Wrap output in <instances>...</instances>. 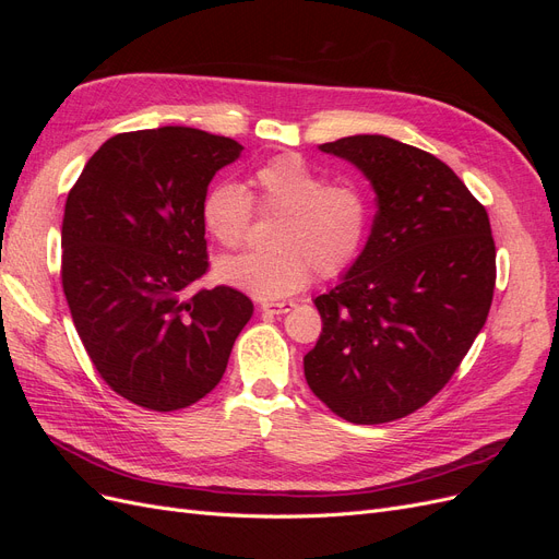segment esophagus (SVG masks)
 Segmentation results:
<instances>
[{"instance_id":"obj_1","label":"esophagus","mask_w":559,"mask_h":559,"mask_svg":"<svg viewBox=\"0 0 559 559\" xmlns=\"http://www.w3.org/2000/svg\"><path fill=\"white\" fill-rule=\"evenodd\" d=\"M296 308L294 300H282V302H270V300H263L261 302V310L267 312V314H286L289 310Z\"/></svg>"}]
</instances>
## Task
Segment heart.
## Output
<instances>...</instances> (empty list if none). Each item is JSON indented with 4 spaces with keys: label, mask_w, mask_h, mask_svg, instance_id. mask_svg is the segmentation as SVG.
<instances>
[{
    "label": "heart",
    "mask_w": 559,
    "mask_h": 559,
    "mask_svg": "<svg viewBox=\"0 0 559 559\" xmlns=\"http://www.w3.org/2000/svg\"><path fill=\"white\" fill-rule=\"evenodd\" d=\"M261 210L282 212L275 251H247L216 261V280L263 300L292 296L314 280L333 275L357 259L366 240V198L349 183H324L312 165L284 154L251 175ZM202 222L224 247H238L251 222V200L238 183L212 186L202 200Z\"/></svg>",
    "instance_id": "obj_1"
}]
</instances>
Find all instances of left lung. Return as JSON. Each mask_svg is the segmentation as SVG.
<instances>
[{"mask_svg":"<svg viewBox=\"0 0 559 559\" xmlns=\"http://www.w3.org/2000/svg\"><path fill=\"white\" fill-rule=\"evenodd\" d=\"M370 181L378 212L361 253L314 298L321 335L302 368L314 396L354 425L431 401L485 326L497 280L492 228L464 181L384 134L319 144Z\"/></svg>","mask_w":559,"mask_h":559,"instance_id":"obj_1","label":"left lung"}]
</instances>
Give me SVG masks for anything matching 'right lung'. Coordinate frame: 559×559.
Returning <instances> with one entry per match:
<instances>
[{
    "label": "right lung",
    "instance_id": "1",
    "mask_svg": "<svg viewBox=\"0 0 559 559\" xmlns=\"http://www.w3.org/2000/svg\"><path fill=\"white\" fill-rule=\"evenodd\" d=\"M242 144L198 128L114 134L83 167L62 218V289L93 366L116 394L170 413L224 378L253 302L202 289V200Z\"/></svg>",
    "mask_w": 559,
    "mask_h": 559
}]
</instances>
